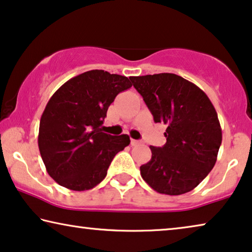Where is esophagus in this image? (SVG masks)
<instances>
[{
  "instance_id": "1",
  "label": "esophagus",
  "mask_w": 252,
  "mask_h": 252,
  "mask_svg": "<svg viewBox=\"0 0 252 252\" xmlns=\"http://www.w3.org/2000/svg\"><path fill=\"white\" fill-rule=\"evenodd\" d=\"M140 141L139 140H136V139H131V145L132 146H137V145H139Z\"/></svg>"
}]
</instances>
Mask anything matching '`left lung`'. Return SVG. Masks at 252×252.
<instances>
[{"label": "left lung", "mask_w": 252, "mask_h": 252, "mask_svg": "<svg viewBox=\"0 0 252 252\" xmlns=\"http://www.w3.org/2000/svg\"><path fill=\"white\" fill-rule=\"evenodd\" d=\"M154 121L168 126L162 147L151 146L152 158L140 166L143 179L158 193L180 195L214 168L221 144L217 112L195 84L171 73L131 76Z\"/></svg>", "instance_id": "8db88e82"}]
</instances>
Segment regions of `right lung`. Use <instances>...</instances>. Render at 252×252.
<instances>
[{
  "instance_id": "1",
  "label": "right lung",
  "mask_w": 252,
  "mask_h": 252,
  "mask_svg": "<svg viewBox=\"0 0 252 252\" xmlns=\"http://www.w3.org/2000/svg\"><path fill=\"white\" fill-rule=\"evenodd\" d=\"M131 87L126 76L94 69L52 94L41 116L38 150L49 176L60 186L79 192L94 189L130 144L127 134L112 136L101 129L109 105Z\"/></svg>"
}]
</instances>
